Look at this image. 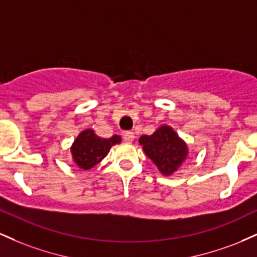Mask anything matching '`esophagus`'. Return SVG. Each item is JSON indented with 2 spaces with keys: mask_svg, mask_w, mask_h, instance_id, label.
<instances>
[{
  "mask_svg": "<svg viewBox=\"0 0 257 257\" xmlns=\"http://www.w3.org/2000/svg\"><path fill=\"white\" fill-rule=\"evenodd\" d=\"M134 133L132 132H125L124 134H123V139H124V141L126 144H132L133 140H134Z\"/></svg>",
  "mask_w": 257,
  "mask_h": 257,
  "instance_id": "esophagus-1",
  "label": "esophagus"
}]
</instances>
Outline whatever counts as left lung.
<instances>
[{
	"label": "left lung",
	"instance_id": "obj_1",
	"mask_svg": "<svg viewBox=\"0 0 257 257\" xmlns=\"http://www.w3.org/2000/svg\"><path fill=\"white\" fill-rule=\"evenodd\" d=\"M140 145L164 175H172L187 157V146L173 128L162 125L152 135H143Z\"/></svg>",
	"mask_w": 257,
	"mask_h": 257
}]
</instances>
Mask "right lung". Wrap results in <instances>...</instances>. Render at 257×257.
Returning a JSON list of instances; mask_svg holds the SVG:
<instances>
[{
	"label": "right lung",
	"instance_id": "1",
	"mask_svg": "<svg viewBox=\"0 0 257 257\" xmlns=\"http://www.w3.org/2000/svg\"><path fill=\"white\" fill-rule=\"evenodd\" d=\"M119 143L120 138L118 135L104 139L96 137L91 129H87L78 135L71 147L73 161L78 168L88 170L104 159L112 146Z\"/></svg>",
	"mask_w": 257,
	"mask_h": 257
}]
</instances>
